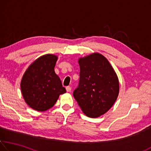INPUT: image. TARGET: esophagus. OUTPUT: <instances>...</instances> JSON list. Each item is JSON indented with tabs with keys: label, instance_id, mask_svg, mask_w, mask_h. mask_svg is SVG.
<instances>
[{
	"label": "esophagus",
	"instance_id": "obj_1",
	"mask_svg": "<svg viewBox=\"0 0 151 151\" xmlns=\"http://www.w3.org/2000/svg\"><path fill=\"white\" fill-rule=\"evenodd\" d=\"M66 90L68 92H70L71 91V88L70 86H67L66 87Z\"/></svg>",
	"mask_w": 151,
	"mask_h": 151
}]
</instances>
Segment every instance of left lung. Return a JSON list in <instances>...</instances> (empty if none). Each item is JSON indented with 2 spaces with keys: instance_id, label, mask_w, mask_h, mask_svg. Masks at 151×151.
<instances>
[{
  "instance_id": "obj_1",
  "label": "left lung",
  "mask_w": 151,
  "mask_h": 151,
  "mask_svg": "<svg viewBox=\"0 0 151 151\" xmlns=\"http://www.w3.org/2000/svg\"><path fill=\"white\" fill-rule=\"evenodd\" d=\"M80 82L73 96L84 114L99 117L112 107L119 92L117 76L106 57L92 53L78 60Z\"/></svg>"
}]
</instances>
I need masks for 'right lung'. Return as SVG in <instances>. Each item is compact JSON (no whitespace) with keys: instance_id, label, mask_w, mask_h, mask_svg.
Wrapping results in <instances>:
<instances>
[{"instance_id":"right-lung-1","label":"right lung","mask_w":151,"mask_h":151,"mask_svg":"<svg viewBox=\"0 0 151 151\" xmlns=\"http://www.w3.org/2000/svg\"><path fill=\"white\" fill-rule=\"evenodd\" d=\"M57 56L46 54L36 59L28 67L21 81V90L25 103L38 111L49 109L59 95L66 92L55 72Z\"/></svg>"}]
</instances>
